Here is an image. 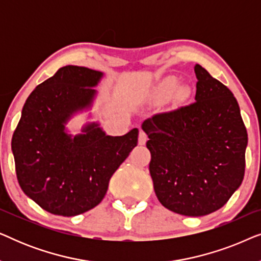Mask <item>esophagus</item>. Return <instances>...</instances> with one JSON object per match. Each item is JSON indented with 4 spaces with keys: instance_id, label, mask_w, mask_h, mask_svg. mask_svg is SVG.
<instances>
[{
    "instance_id": "34e87169",
    "label": "esophagus",
    "mask_w": 261,
    "mask_h": 261,
    "mask_svg": "<svg viewBox=\"0 0 261 261\" xmlns=\"http://www.w3.org/2000/svg\"><path fill=\"white\" fill-rule=\"evenodd\" d=\"M146 141H147V135H146V133L145 132H140V133H139V139H138V142H139V145L140 146H144L145 144H146Z\"/></svg>"
}]
</instances>
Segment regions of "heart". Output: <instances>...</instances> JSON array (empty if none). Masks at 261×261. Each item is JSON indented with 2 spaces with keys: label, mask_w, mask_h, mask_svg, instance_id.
I'll list each match as a JSON object with an SVG mask.
<instances>
[{
  "label": "heart",
  "mask_w": 261,
  "mask_h": 261,
  "mask_svg": "<svg viewBox=\"0 0 261 261\" xmlns=\"http://www.w3.org/2000/svg\"><path fill=\"white\" fill-rule=\"evenodd\" d=\"M177 85H178L177 81H169V82H167V83L165 84V88H164V91H165V92L173 91L174 89L177 88Z\"/></svg>",
  "instance_id": "1"
}]
</instances>
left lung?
I'll return each instance as SVG.
<instances>
[{
    "instance_id": "obj_1",
    "label": "left lung",
    "mask_w": 261,
    "mask_h": 261,
    "mask_svg": "<svg viewBox=\"0 0 261 261\" xmlns=\"http://www.w3.org/2000/svg\"><path fill=\"white\" fill-rule=\"evenodd\" d=\"M195 73V103L141 124L156 197L185 216L208 215L226 204L244 179L248 142L231 91L198 64Z\"/></svg>"
}]
</instances>
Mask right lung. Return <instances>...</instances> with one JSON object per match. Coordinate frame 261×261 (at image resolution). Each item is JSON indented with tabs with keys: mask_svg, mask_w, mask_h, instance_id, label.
Here are the masks:
<instances>
[{
	"mask_svg": "<svg viewBox=\"0 0 261 261\" xmlns=\"http://www.w3.org/2000/svg\"><path fill=\"white\" fill-rule=\"evenodd\" d=\"M103 72L66 65L42 82L24 102L12 151L22 191L46 212L76 216L99 204L109 180L135 146L139 129L107 135L88 122L72 135L66 124L90 110Z\"/></svg>",
	"mask_w": 261,
	"mask_h": 261,
	"instance_id": "obj_1",
	"label": "right lung"
}]
</instances>
